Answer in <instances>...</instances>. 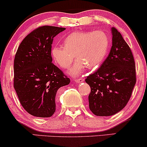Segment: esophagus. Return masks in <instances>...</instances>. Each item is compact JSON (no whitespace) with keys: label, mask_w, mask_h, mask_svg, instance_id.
Masks as SVG:
<instances>
[{"label":"esophagus","mask_w":147,"mask_h":147,"mask_svg":"<svg viewBox=\"0 0 147 147\" xmlns=\"http://www.w3.org/2000/svg\"><path fill=\"white\" fill-rule=\"evenodd\" d=\"M84 81V78H79V79H74V81H75V82H77V83L83 82V81Z\"/></svg>","instance_id":"1"}]
</instances>
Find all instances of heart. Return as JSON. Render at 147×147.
I'll return each mask as SVG.
<instances>
[{"label": "heart", "instance_id": "heart-1", "mask_svg": "<svg viewBox=\"0 0 147 147\" xmlns=\"http://www.w3.org/2000/svg\"><path fill=\"white\" fill-rule=\"evenodd\" d=\"M63 46L54 45L51 55L60 68L67 69L74 59L77 58L70 74L79 75L87 66L93 68L98 66L107 54L109 40L104 31H75L63 40Z\"/></svg>", "mask_w": 147, "mask_h": 147}]
</instances>
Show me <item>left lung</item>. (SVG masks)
I'll return each mask as SVG.
<instances>
[{"mask_svg":"<svg viewBox=\"0 0 147 147\" xmlns=\"http://www.w3.org/2000/svg\"><path fill=\"white\" fill-rule=\"evenodd\" d=\"M112 46L109 55L86 82L91 88L89 107L96 116H112L130 99L136 83V63L131 50L121 33L112 27Z\"/></svg>","mask_w":147,"mask_h":147,"instance_id":"obj_1","label":"left lung"}]
</instances>
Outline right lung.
Returning <instances> with one entry per match:
<instances>
[{"mask_svg":"<svg viewBox=\"0 0 147 147\" xmlns=\"http://www.w3.org/2000/svg\"><path fill=\"white\" fill-rule=\"evenodd\" d=\"M66 28L42 26L28 34L18 49L13 65V87L23 108L36 117L52 116L59 88L70 79L52 63L53 38Z\"/></svg>","mask_w":147,"mask_h":147,"instance_id":"1","label":"right lung"}]
</instances>
